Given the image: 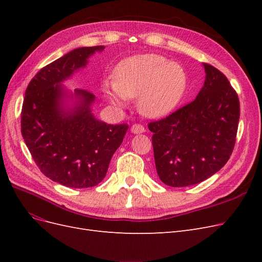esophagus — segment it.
<instances>
[{"mask_svg":"<svg viewBox=\"0 0 262 262\" xmlns=\"http://www.w3.org/2000/svg\"><path fill=\"white\" fill-rule=\"evenodd\" d=\"M131 132L136 133V134L143 133V132H145V128H144V125H142L140 123H136L131 126Z\"/></svg>","mask_w":262,"mask_h":262,"instance_id":"obj_1","label":"esophagus"}]
</instances>
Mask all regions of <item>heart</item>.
<instances>
[{
  "label": "heart",
  "instance_id": "obj_1",
  "mask_svg": "<svg viewBox=\"0 0 262 262\" xmlns=\"http://www.w3.org/2000/svg\"><path fill=\"white\" fill-rule=\"evenodd\" d=\"M187 89L185 70L158 54H139L118 63L114 84L106 83L105 93L115 105L125 98L139 97L140 112L149 118L171 113Z\"/></svg>",
  "mask_w": 262,
  "mask_h": 262
}]
</instances>
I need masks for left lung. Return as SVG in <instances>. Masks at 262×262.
<instances>
[{"label":"left lung","mask_w":262,"mask_h":262,"mask_svg":"<svg viewBox=\"0 0 262 262\" xmlns=\"http://www.w3.org/2000/svg\"><path fill=\"white\" fill-rule=\"evenodd\" d=\"M196 98L148 123L158 177L170 187L199 184L231 157L239 121L238 95L220 70L204 63Z\"/></svg>","instance_id":"1"}]
</instances>
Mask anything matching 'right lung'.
Instances as JSON below:
<instances>
[{"instance_id":"right-lung-1","label":"right lung","mask_w":262,"mask_h":262,"mask_svg":"<svg viewBox=\"0 0 262 262\" xmlns=\"http://www.w3.org/2000/svg\"><path fill=\"white\" fill-rule=\"evenodd\" d=\"M104 47H84L43 67L27 86L20 114L24 141L45 176L71 188H89L105 178L110 160L129 129L126 123L97 120L91 108L95 96L76 89L82 102L72 112L60 107L62 85L75 70Z\"/></svg>"}]
</instances>
